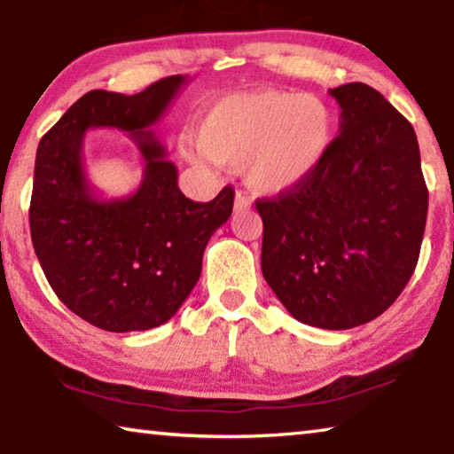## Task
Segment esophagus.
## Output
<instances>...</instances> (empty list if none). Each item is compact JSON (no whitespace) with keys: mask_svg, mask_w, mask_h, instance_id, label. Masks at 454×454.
Here are the masks:
<instances>
[{"mask_svg":"<svg viewBox=\"0 0 454 454\" xmlns=\"http://www.w3.org/2000/svg\"><path fill=\"white\" fill-rule=\"evenodd\" d=\"M247 209H251V200H248L247 193H242V191H236L234 195V212H247Z\"/></svg>","mask_w":454,"mask_h":454,"instance_id":"34e87169","label":"esophagus"}]
</instances>
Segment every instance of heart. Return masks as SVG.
Masks as SVG:
<instances>
[{"mask_svg":"<svg viewBox=\"0 0 454 454\" xmlns=\"http://www.w3.org/2000/svg\"><path fill=\"white\" fill-rule=\"evenodd\" d=\"M337 136V114L315 94L254 90L226 94L203 111L197 125L203 156L242 164V175L261 195H286L315 176L327 160Z\"/></svg>","mask_w":454,"mask_h":454,"instance_id":"obj_1","label":"heart"}]
</instances>
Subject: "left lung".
<instances>
[{
	"mask_svg": "<svg viewBox=\"0 0 454 454\" xmlns=\"http://www.w3.org/2000/svg\"><path fill=\"white\" fill-rule=\"evenodd\" d=\"M340 136L302 187L257 200L261 271L296 321L331 331L382 315L418 265L427 215L410 121L362 82L331 88Z\"/></svg>",
	"mask_w": 454,
	"mask_h": 454,
	"instance_id": "left-lung-1",
	"label": "left lung"
}]
</instances>
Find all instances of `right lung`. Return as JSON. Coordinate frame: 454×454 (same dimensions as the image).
Listing matches in <instances>:
<instances>
[{"label": "right lung", "mask_w": 454, "mask_h": 454, "mask_svg": "<svg viewBox=\"0 0 454 454\" xmlns=\"http://www.w3.org/2000/svg\"><path fill=\"white\" fill-rule=\"evenodd\" d=\"M187 84L170 75L125 94L92 90L44 133L36 150L30 234L57 298L94 327L127 333L170 321L195 288L207 240L232 214L234 191L197 203L178 189V170L152 125ZM130 133L145 175L131 196L100 198L85 176L86 130Z\"/></svg>", "instance_id": "add662e5"}]
</instances>
